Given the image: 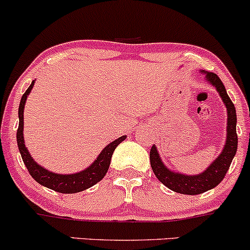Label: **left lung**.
<instances>
[{
	"label": "left lung",
	"instance_id": "8db88e82",
	"mask_svg": "<svg viewBox=\"0 0 250 250\" xmlns=\"http://www.w3.org/2000/svg\"><path fill=\"white\" fill-rule=\"evenodd\" d=\"M199 72L204 75L205 81L208 83L215 87L227 108V138L222 152L207 169L198 174L179 173V172L169 169L161 160L155 145L152 147L149 153L150 166H152L155 177L169 190L177 192V193L190 194V196H196V194L203 193V192L216 188L223 180L237 150V119L235 105L232 104L231 100L227 94L226 87L216 73L208 72L205 70H199Z\"/></svg>",
	"mask_w": 250,
	"mask_h": 250
}]
</instances>
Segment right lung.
<instances>
[{
    "label": "right lung",
    "instance_id": "obj_1",
    "mask_svg": "<svg viewBox=\"0 0 250 250\" xmlns=\"http://www.w3.org/2000/svg\"><path fill=\"white\" fill-rule=\"evenodd\" d=\"M35 81L32 82L29 85L28 89L22 95L21 98L20 105H19V128L18 133H16V140H18V146L19 152H20L21 156H22L23 164L26 165L27 169H28L29 174L32 175L33 179L37 180L40 185L45 186V188H51L60 193H77L86 190V188H91L95 184L103 179L105 177L106 172H108L109 166H110L111 156L114 153L115 148H116L123 140H125L127 136L123 135L121 138L116 139L115 141L110 142L103 148L102 152L100 155L96 158V160L91 164L89 167L79 171L77 173H70V174H60L54 173V172L48 171L43 166L39 165L37 161L33 159V156L27 149L26 145H24V138H23V111H24V104H26L27 97L31 94L33 86H34Z\"/></svg>",
    "mask_w": 250,
    "mask_h": 250
}]
</instances>
